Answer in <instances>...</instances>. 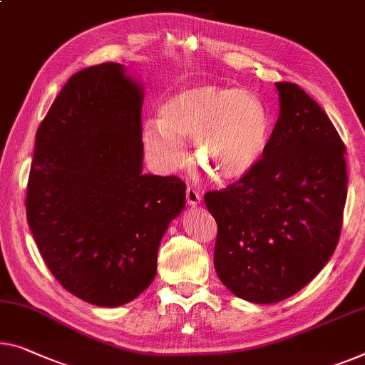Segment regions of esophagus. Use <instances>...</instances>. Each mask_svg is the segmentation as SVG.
I'll return each mask as SVG.
<instances>
[{
	"label": "esophagus",
	"instance_id": "34e87169",
	"mask_svg": "<svg viewBox=\"0 0 365 365\" xmlns=\"http://www.w3.org/2000/svg\"><path fill=\"white\" fill-rule=\"evenodd\" d=\"M187 203L190 206H197L201 203V193L195 188H187Z\"/></svg>",
	"mask_w": 365,
	"mask_h": 365
}]
</instances>
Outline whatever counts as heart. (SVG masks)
<instances>
[{
    "label": "heart",
    "instance_id": "b5f03b06",
    "mask_svg": "<svg viewBox=\"0 0 365 365\" xmlns=\"http://www.w3.org/2000/svg\"><path fill=\"white\" fill-rule=\"evenodd\" d=\"M269 134V110L259 96L211 83L168 96L160 106V119H145L140 130L145 154L157 170L180 168L182 140L193 138L195 164L221 183L236 182L257 165Z\"/></svg>",
    "mask_w": 365,
    "mask_h": 365
}]
</instances>
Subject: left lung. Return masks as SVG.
I'll list each match as a JSON object with an SVG mask.
<instances>
[{
	"label": "left lung",
	"instance_id": "1",
	"mask_svg": "<svg viewBox=\"0 0 365 365\" xmlns=\"http://www.w3.org/2000/svg\"><path fill=\"white\" fill-rule=\"evenodd\" d=\"M275 86L280 114L262 159L205 195L217 225V277L262 304L295 295L328 264L347 197L346 148L328 114L298 85Z\"/></svg>",
	"mask_w": 365,
	"mask_h": 365
}]
</instances>
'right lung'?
Instances as JSON below:
<instances>
[{
  "label": "right lung",
  "instance_id": "obj_1",
  "mask_svg": "<svg viewBox=\"0 0 365 365\" xmlns=\"http://www.w3.org/2000/svg\"><path fill=\"white\" fill-rule=\"evenodd\" d=\"M144 91L121 63L77 72L36 134L26 215L43 262L65 290L98 307L139 297L185 208L178 177L143 173Z\"/></svg>",
  "mask_w": 365,
  "mask_h": 365
}]
</instances>
